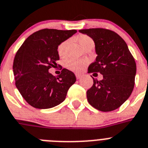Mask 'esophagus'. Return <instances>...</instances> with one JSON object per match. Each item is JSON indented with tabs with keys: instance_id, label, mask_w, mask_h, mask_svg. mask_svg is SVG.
Here are the masks:
<instances>
[{
	"instance_id": "obj_1",
	"label": "esophagus",
	"mask_w": 148,
	"mask_h": 148,
	"mask_svg": "<svg viewBox=\"0 0 148 148\" xmlns=\"http://www.w3.org/2000/svg\"><path fill=\"white\" fill-rule=\"evenodd\" d=\"M81 74H76V77H77V79H80V78H81Z\"/></svg>"
}]
</instances>
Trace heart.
<instances>
[{
    "label": "heart",
    "instance_id": "obj_1",
    "mask_svg": "<svg viewBox=\"0 0 148 148\" xmlns=\"http://www.w3.org/2000/svg\"><path fill=\"white\" fill-rule=\"evenodd\" d=\"M77 40L78 43L79 44V45L81 46L83 48H84L86 46L89 45V44L93 43L92 38L86 35H79L77 38ZM68 45H69V41L66 40L62 42L58 46L57 51H58L59 55L61 57H63L66 54V49ZM87 63H88V61L86 60H84V59L77 60V59L69 58L65 60V66L66 67V69H69V70L76 71V72H79L84 69L85 67L86 66Z\"/></svg>",
    "mask_w": 148,
    "mask_h": 148
}]
</instances>
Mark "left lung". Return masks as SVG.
<instances>
[{
    "label": "left lung",
    "instance_id": "1",
    "mask_svg": "<svg viewBox=\"0 0 148 148\" xmlns=\"http://www.w3.org/2000/svg\"><path fill=\"white\" fill-rule=\"evenodd\" d=\"M93 39L97 54L88 73L100 72L102 80L93 78V86L87 91L89 104L102 112L120 107L133 92L136 65L127 45L119 35L103 28L79 29Z\"/></svg>",
    "mask_w": 148,
    "mask_h": 148
}]
</instances>
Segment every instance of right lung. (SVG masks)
Returning a JSON list of instances; mask_svg holds the SVG:
<instances>
[{
  "mask_svg": "<svg viewBox=\"0 0 148 148\" xmlns=\"http://www.w3.org/2000/svg\"><path fill=\"white\" fill-rule=\"evenodd\" d=\"M76 33V29H41L29 36L16 53L12 66L15 86L30 106L45 110L65 101L75 75L63 69L56 77L48 70L57 65L58 46Z\"/></svg>",
  "mask_w": 148,
  "mask_h": 148,
  "instance_id": "right-lung-1",
  "label": "right lung"
}]
</instances>
